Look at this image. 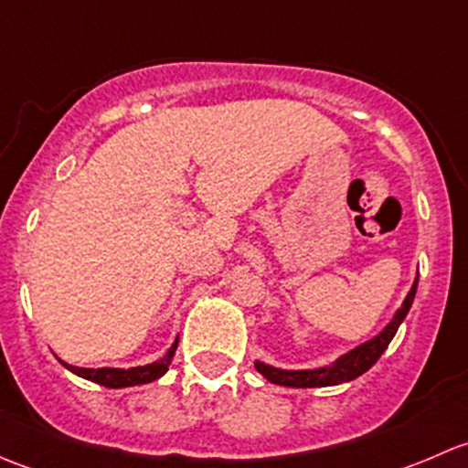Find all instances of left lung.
I'll list each match as a JSON object with an SVG mask.
<instances>
[{
    "label": "left lung",
    "mask_w": 468,
    "mask_h": 468,
    "mask_svg": "<svg viewBox=\"0 0 468 468\" xmlns=\"http://www.w3.org/2000/svg\"><path fill=\"white\" fill-rule=\"evenodd\" d=\"M417 282H419V276L414 278V285L410 287L408 296H405L400 308L394 313L391 322L387 324L378 335H374L371 339L362 342L360 346L351 348L348 353L339 356L337 360L330 362V365L319 367V369H278V367L264 365V362L256 360L258 374H262L264 378L273 382V385L296 387V389H305V387H333V385H342V382L356 380L357 376L369 371L371 367L378 362L382 353H385V348L389 346L396 330H399V325L403 324V319L408 317L410 308H412L414 294H417Z\"/></svg>",
    "instance_id": "obj_1"
}]
</instances>
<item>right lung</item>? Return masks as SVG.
Returning <instances> with one entry per match:
<instances>
[{
    "mask_svg": "<svg viewBox=\"0 0 468 468\" xmlns=\"http://www.w3.org/2000/svg\"><path fill=\"white\" fill-rule=\"evenodd\" d=\"M178 337L174 339V344L169 346V351L165 353L160 360L151 362V365L144 367H131V369H111V367H103V369H86V367H72L68 362L60 360V365L65 367L72 374L81 376L90 382H97V385L111 387V389H122V387H133V385H146V382L158 380L160 376H165V371L172 365V357L176 353Z\"/></svg>",
    "mask_w": 468,
    "mask_h": 468,
    "instance_id": "right-lung-1",
    "label": "right lung"
}]
</instances>
